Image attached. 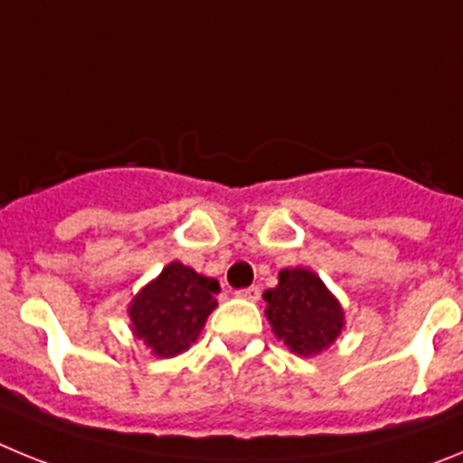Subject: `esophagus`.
<instances>
[{"instance_id":"obj_1","label":"esophagus","mask_w":463,"mask_h":463,"mask_svg":"<svg viewBox=\"0 0 463 463\" xmlns=\"http://www.w3.org/2000/svg\"><path fill=\"white\" fill-rule=\"evenodd\" d=\"M236 297L245 298V301H260V297H261V289L257 288V285H252V288L239 289V292H236Z\"/></svg>"}]
</instances>
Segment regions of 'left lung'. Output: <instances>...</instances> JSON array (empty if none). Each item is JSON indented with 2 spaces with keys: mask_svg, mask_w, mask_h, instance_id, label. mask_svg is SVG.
Wrapping results in <instances>:
<instances>
[{
  "mask_svg": "<svg viewBox=\"0 0 463 463\" xmlns=\"http://www.w3.org/2000/svg\"><path fill=\"white\" fill-rule=\"evenodd\" d=\"M273 334L297 354H317L343 329V310L325 282L306 269H285L264 292Z\"/></svg>",
  "mask_w": 463,
  "mask_h": 463,
  "instance_id": "left-lung-1",
  "label": "left lung"
}]
</instances>
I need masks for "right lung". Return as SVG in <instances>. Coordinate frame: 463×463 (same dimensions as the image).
Returning <instances> with one entry per match:
<instances>
[{
	"mask_svg": "<svg viewBox=\"0 0 463 463\" xmlns=\"http://www.w3.org/2000/svg\"><path fill=\"white\" fill-rule=\"evenodd\" d=\"M218 280L174 261L129 306L134 334L153 347L157 357H175L196 341L208 315L218 306Z\"/></svg>",
	"mask_w": 463,
	"mask_h": 463,
	"instance_id": "obj_1",
	"label": "right lung"
}]
</instances>
